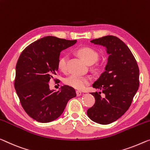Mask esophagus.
I'll list each match as a JSON object with an SVG mask.
<instances>
[{
  "mask_svg": "<svg viewBox=\"0 0 150 150\" xmlns=\"http://www.w3.org/2000/svg\"><path fill=\"white\" fill-rule=\"evenodd\" d=\"M82 94V93L80 91H76V95L78 96H80Z\"/></svg>",
  "mask_w": 150,
  "mask_h": 150,
  "instance_id": "34e87169",
  "label": "esophagus"
}]
</instances>
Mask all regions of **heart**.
<instances>
[{
  "label": "heart",
  "instance_id": "b5f03b06",
  "mask_svg": "<svg viewBox=\"0 0 150 150\" xmlns=\"http://www.w3.org/2000/svg\"><path fill=\"white\" fill-rule=\"evenodd\" d=\"M76 52L78 56L88 64L94 63L98 58L97 52L91 47H80L76 50ZM66 62L67 57L66 56H62L59 57L57 62V67L59 70L62 72H65L66 70ZM89 82L90 78L88 77L78 74H71L64 80L66 85L78 90L84 89L85 86L88 84Z\"/></svg>",
  "mask_w": 150,
  "mask_h": 150
}]
</instances>
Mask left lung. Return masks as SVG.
Returning <instances> with one entry per match:
<instances>
[{
    "label": "left lung",
    "instance_id": "obj_1",
    "mask_svg": "<svg viewBox=\"0 0 150 150\" xmlns=\"http://www.w3.org/2000/svg\"><path fill=\"white\" fill-rule=\"evenodd\" d=\"M104 46L109 54L105 72L93 84L105 94L91 93L95 103L87 110L90 119L107 125L117 120L128 110L139 86V70L135 57L123 41L113 35L91 41Z\"/></svg>",
    "mask_w": 150,
    "mask_h": 150
}]
</instances>
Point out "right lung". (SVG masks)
Here are the masks:
<instances>
[{"mask_svg": "<svg viewBox=\"0 0 150 150\" xmlns=\"http://www.w3.org/2000/svg\"><path fill=\"white\" fill-rule=\"evenodd\" d=\"M76 41L44 37L25 47L18 59L15 88L25 111L37 121H54L64 112L68 100L76 96L72 87L64 85L60 91H51L48 83L57 80L54 76L62 50Z\"/></svg>", "mask_w": 150, "mask_h": 150, "instance_id": "right-lung-1", "label": "right lung"}]
</instances>
